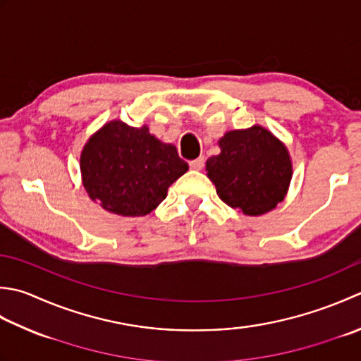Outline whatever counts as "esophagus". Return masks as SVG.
I'll return each mask as SVG.
<instances>
[{
	"instance_id": "34e87169",
	"label": "esophagus",
	"mask_w": 361,
	"mask_h": 361,
	"mask_svg": "<svg viewBox=\"0 0 361 361\" xmlns=\"http://www.w3.org/2000/svg\"><path fill=\"white\" fill-rule=\"evenodd\" d=\"M203 166H204V159L202 157L189 162V167L192 169V171H202Z\"/></svg>"
}]
</instances>
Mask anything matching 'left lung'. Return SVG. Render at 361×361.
I'll list each match as a JSON object with an SVG mask.
<instances>
[{"instance_id": "8db88e82", "label": "left lung", "mask_w": 361, "mask_h": 361, "mask_svg": "<svg viewBox=\"0 0 361 361\" xmlns=\"http://www.w3.org/2000/svg\"><path fill=\"white\" fill-rule=\"evenodd\" d=\"M221 153L207 161L217 195L245 216H261L285 199L293 176L288 148L259 125L219 139Z\"/></svg>"}]
</instances>
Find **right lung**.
Returning <instances> with one entry per match:
<instances>
[{
	"label": "right lung",
	"mask_w": 361,
	"mask_h": 361,
	"mask_svg": "<svg viewBox=\"0 0 361 361\" xmlns=\"http://www.w3.org/2000/svg\"><path fill=\"white\" fill-rule=\"evenodd\" d=\"M82 185L94 202L111 213L145 216L167 197L173 181L188 172V162L172 144L112 120L92 134L80 159Z\"/></svg>",
	"instance_id": "right-lung-1"
}]
</instances>
